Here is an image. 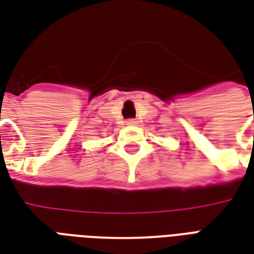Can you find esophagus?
I'll return each instance as SVG.
<instances>
[{
	"mask_svg": "<svg viewBox=\"0 0 254 254\" xmlns=\"http://www.w3.org/2000/svg\"><path fill=\"white\" fill-rule=\"evenodd\" d=\"M137 120H134V118H129L127 121V125H137Z\"/></svg>",
	"mask_w": 254,
	"mask_h": 254,
	"instance_id": "esophagus-1",
	"label": "esophagus"
}]
</instances>
